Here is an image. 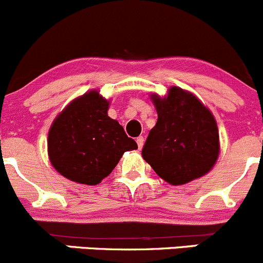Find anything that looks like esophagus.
<instances>
[{
	"mask_svg": "<svg viewBox=\"0 0 263 263\" xmlns=\"http://www.w3.org/2000/svg\"><path fill=\"white\" fill-rule=\"evenodd\" d=\"M137 144H138V148H142L143 147V144H144V138L143 137H138L137 138Z\"/></svg>",
	"mask_w": 263,
	"mask_h": 263,
	"instance_id": "34e87169",
	"label": "esophagus"
}]
</instances>
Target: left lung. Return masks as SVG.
<instances>
[{
    "instance_id": "left-lung-1",
    "label": "left lung",
    "mask_w": 263,
    "mask_h": 263,
    "mask_svg": "<svg viewBox=\"0 0 263 263\" xmlns=\"http://www.w3.org/2000/svg\"><path fill=\"white\" fill-rule=\"evenodd\" d=\"M157 123L151 129L142 157L171 185H183L212 170L220 153L215 116L197 96L170 87L163 97L152 93Z\"/></svg>"
}]
</instances>
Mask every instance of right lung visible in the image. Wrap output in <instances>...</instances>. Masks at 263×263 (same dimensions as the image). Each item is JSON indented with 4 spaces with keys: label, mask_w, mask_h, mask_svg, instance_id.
<instances>
[{
    "label": "right lung",
    "mask_w": 263,
    "mask_h": 263,
    "mask_svg": "<svg viewBox=\"0 0 263 263\" xmlns=\"http://www.w3.org/2000/svg\"><path fill=\"white\" fill-rule=\"evenodd\" d=\"M110 100L92 89L74 98L52 123L47 138L51 165L64 178L97 185L126 151L137 149L118 120L108 116Z\"/></svg>",
    "instance_id": "obj_1"
}]
</instances>
